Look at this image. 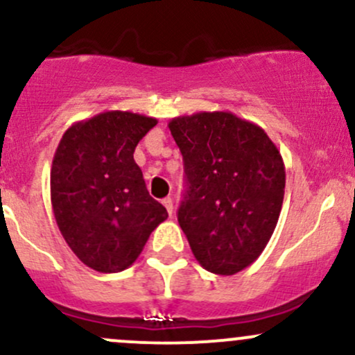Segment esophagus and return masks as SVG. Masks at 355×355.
I'll list each match as a JSON object with an SVG mask.
<instances>
[{
  "label": "esophagus",
  "mask_w": 355,
  "mask_h": 355,
  "mask_svg": "<svg viewBox=\"0 0 355 355\" xmlns=\"http://www.w3.org/2000/svg\"><path fill=\"white\" fill-rule=\"evenodd\" d=\"M162 204L165 205L166 212H168L170 216H171V214H173V200H171L170 197H166V198H163V200H162Z\"/></svg>",
  "instance_id": "esophagus-1"
}]
</instances>
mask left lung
<instances>
[{"label":"left lung","mask_w":355,"mask_h":355,"mask_svg":"<svg viewBox=\"0 0 355 355\" xmlns=\"http://www.w3.org/2000/svg\"><path fill=\"white\" fill-rule=\"evenodd\" d=\"M168 128L185 170L178 224L204 270L236 275L259 258L278 224L282 153L263 128L229 111L178 116Z\"/></svg>","instance_id":"obj_1"}]
</instances>
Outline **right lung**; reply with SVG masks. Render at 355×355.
I'll return each mask as SVG.
<instances>
[{"label": "right lung", "instance_id": "1", "mask_svg": "<svg viewBox=\"0 0 355 355\" xmlns=\"http://www.w3.org/2000/svg\"><path fill=\"white\" fill-rule=\"evenodd\" d=\"M158 121L106 111L65 131L50 170L53 216L65 243L85 266L119 272L141 254L168 217L148 193L133 153Z\"/></svg>", "mask_w": 355, "mask_h": 355}]
</instances>
